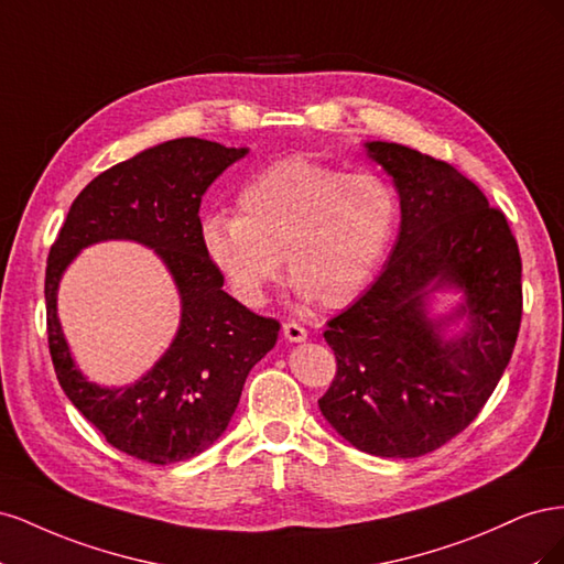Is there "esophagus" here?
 I'll return each mask as SVG.
<instances>
[{"label":"esophagus","mask_w":564,"mask_h":564,"mask_svg":"<svg viewBox=\"0 0 564 564\" xmlns=\"http://www.w3.org/2000/svg\"><path fill=\"white\" fill-rule=\"evenodd\" d=\"M282 332H284V338L289 340V344H303L305 336H308V332H305L296 322H286Z\"/></svg>","instance_id":"esophagus-1"}]
</instances>
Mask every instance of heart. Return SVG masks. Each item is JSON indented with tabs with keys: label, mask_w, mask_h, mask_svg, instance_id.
Returning <instances> with one entry per match:
<instances>
[{
	"label": "heart",
	"mask_w": 564,
	"mask_h": 564,
	"mask_svg": "<svg viewBox=\"0 0 564 564\" xmlns=\"http://www.w3.org/2000/svg\"><path fill=\"white\" fill-rule=\"evenodd\" d=\"M398 224L400 199L383 176L289 158L242 187L237 216H204L199 242L230 292L247 305L265 301L284 256L289 280L303 301L344 308L369 286Z\"/></svg>",
	"instance_id": "b5f03b06"
}]
</instances>
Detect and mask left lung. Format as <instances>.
<instances>
[{"instance_id": "left-lung-1", "label": "left lung", "mask_w": 564, "mask_h": 564, "mask_svg": "<svg viewBox=\"0 0 564 564\" xmlns=\"http://www.w3.org/2000/svg\"><path fill=\"white\" fill-rule=\"evenodd\" d=\"M362 150L395 183L400 232L381 278L327 322L338 369L317 404L355 449L414 458L464 431L503 377L522 263L506 216L452 164L400 143Z\"/></svg>"}]
</instances>
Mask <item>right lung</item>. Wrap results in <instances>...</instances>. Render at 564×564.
Returning a JSON list of instances; mask_svg holds the SVG:
<instances>
[{
  "instance_id": "right-lung-1",
  "label": "right lung",
  "mask_w": 564,
  "mask_h": 564,
  "mask_svg": "<svg viewBox=\"0 0 564 564\" xmlns=\"http://www.w3.org/2000/svg\"><path fill=\"white\" fill-rule=\"evenodd\" d=\"M249 148L204 139L152 145L96 176L73 202L46 263L48 350L61 388L112 447L148 464H176L226 433L256 362L275 348L280 322L224 292L199 242V204ZM133 241L155 250L182 301L180 329L161 360L124 387H100L76 365L57 317V286L84 249Z\"/></svg>"
}]
</instances>
